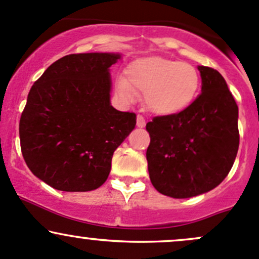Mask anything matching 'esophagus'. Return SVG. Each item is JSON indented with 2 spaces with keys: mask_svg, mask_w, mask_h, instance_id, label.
Masks as SVG:
<instances>
[{
  "mask_svg": "<svg viewBox=\"0 0 259 259\" xmlns=\"http://www.w3.org/2000/svg\"><path fill=\"white\" fill-rule=\"evenodd\" d=\"M137 126L138 127H144L145 126V119L142 115H138L137 117Z\"/></svg>",
  "mask_w": 259,
  "mask_h": 259,
  "instance_id": "esophagus-1",
  "label": "esophagus"
}]
</instances>
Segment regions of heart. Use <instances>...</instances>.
Wrapping results in <instances>:
<instances>
[{
  "label": "heart",
  "instance_id": "obj_1",
  "mask_svg": "<svg viewBox=\"0 0 259 259\" xmlns=\"http://www.w3.org/2000/svg\"><path fill=\"white\" fill-rule=\"evenodd\" d=\"M199 86L200 77L194 66L159 56L135 60L125 70V77H117L115 82L116 93L125 101L132 103L137 90L143 91L146 108L164 116L189 108Z\"/></svg>",
  "mask_w": 259,
  "mask_h": 259
}]
</instances>
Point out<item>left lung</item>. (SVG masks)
Wrapping results in <instances>:
<instances>
[{
	"label": "left lung",
	"instance_id": "left-lung-1",
	"mask_svg": "<svg viewBox=\"0 0 259 259\" xmlns=\"http://www.w3.org/2000/svg\"><path fill=\"white\" fill-rule=\"evenodd\" d=\"M198 70L202 94L192 105L146 124L151 184L177 199L197 197L218 187L233 166L239 146L238 106L226 80L210 67Z\"/></svg>",
	"mask_w": 259,
	"mask_h": 259
}]
</instances>
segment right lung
<instances>
[{"mask_svg": "<svg viewBox=\"0 0 259 259\" xmlns=\"http://www.w3.org/2000/svg\"><path fill=\"white\" fill-rule=\"evenodd\" d=\"M119 52L61 57L31 88L20 120L23 159L35 177L62 192L98 189L137 115L110 103V66Z\"/></svg>", "mask_w": 259, "mask_h": 259, "instance_id": "1", "label": "right lung"}]
</instances>
